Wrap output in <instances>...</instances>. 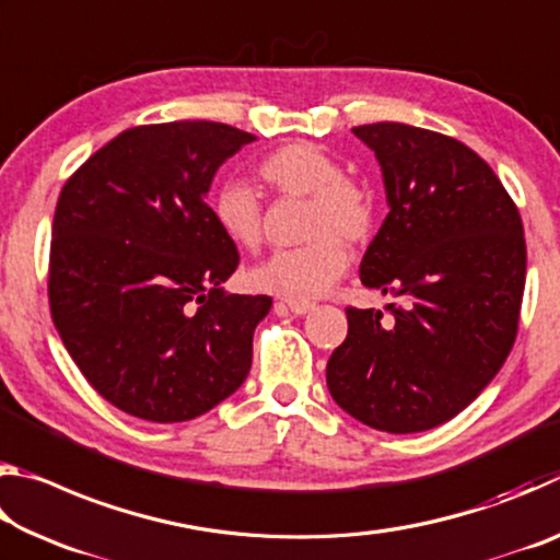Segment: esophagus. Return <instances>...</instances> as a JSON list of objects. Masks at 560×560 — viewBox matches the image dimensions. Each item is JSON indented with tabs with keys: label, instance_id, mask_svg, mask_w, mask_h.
<instances>
[{
	"label": "esophagus",
	"instance_id": "1",
	"mask_svg": "<svg viewBox=\"0 0 560 560\" xmlns=\"http://www.w3.org/2000/svg\"><path fill=\"white\" fill-rule=\"evenodd\" d=\"M283 303H287V308L291 311V314H296V316H306V314H311V311L316 308L314 303L303 301V299H287Z\"/></svg>",
	"mask_w": 560,
	"mask_h": 560
}]
</instances>
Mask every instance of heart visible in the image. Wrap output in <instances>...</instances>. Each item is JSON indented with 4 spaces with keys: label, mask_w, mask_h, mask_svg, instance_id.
Wrapping results in <instances>:
<instances>
[{
    "label": "heart",
    "mask_w": 560,
    "mask_h": 560,
    "mask_svg": "<svg viewBox=\"0 0 560 560\" xmlns=\"http://www.w3.org/2000/svg\"><path fill=\"white\" fill-rule=\"evenodd\" d=\"M261 177L281 195L308 197L306 226L311 242L281 249L249 271L261 291L291 299H314L326 293L348 267V242H363L375 226L371 189L343 177L334 155L314 143H289L259 165ZM214 222L240 249L261 244V205L252 185L232 179L220 187L212 202Z\"/></svg>",
    "instance_id": "obj_1"
}]
</instances>
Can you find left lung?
<instances>
[{
	"label": "left lung",
	"mask_w": 560,
	"mask_h": 560,
	"mask_svg": "<svg viewBox=\"0 0 560 560\" xmlns=\"http://www.w3.org/2000/svg\"><path fill=\"white\" fill-rule=\"evenodd\" d=\"M383 173L387 217L360 281L400 303L390 318L348 308L326 365L330 397L368 428L410 434L459 415L494 381L516 338L526 242L516 205L485 160L440 132L353 128Z\"/></svg>",
	"instance_id": "left-lung-1"
}]
</instances>
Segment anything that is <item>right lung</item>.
I'll return each mask as SVG.
<instances>
[{
	"instance_id": "obj_1",
	"label": "right lung",
	"mask_w": 560,
	"mask_h": 560,
	"mask_svg": "<svg viewBox=\"0 0 560 560\" xmlns=\"http://www.w3.org/2000/svg\"><path fill=\"white\" fill-rule=\"evenodd\" d=\"M252 140L212 120L122 130L56 202L54 326L98 395L140 420H195L249 375L271 299L222 287L240 254L205 197Z\"/></svg>"
}]
</instances>
